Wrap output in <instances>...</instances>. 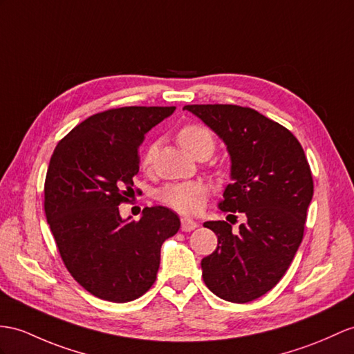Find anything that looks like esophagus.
<instances>
[{
  "label": "esophagus",
  "mask_w": 354,
  "mask_h": 354,
  "mask_svg": "<svg viewBox=\"0 0 354 354\" xmlns=\"http://www.w3.org/2000/svg\"><path fill=\"white\" fill-rule=\"evenodd\" d=\"M196 227H198V223H196L195 221L189 219V218H182V230H183V231L189 232V231L195 230Z\"/></svg>",
  "instance_id": "34e87169"
}]
</instances>
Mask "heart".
Returning a JSON list of instances; mask_svg holds the SVG:
<instances>
[{"mask_svg":"<svg viewBox=\"0 0 354 354\" xmlns=\"http://www.w3.org/2000/svg\"><path fill=\"white\" fill-rule=\"evenodd\" d=\"M178 142L182 147L194 154L200 149H210L213 151L214 138L209 129L200 124H187L180 129ZM156 154V145L150 144L145 147L141 154V165L149 168ZM210 186L201 180H187V182L169 183L163 186L158 192V200L171 209L183 214H196L204 209V205L209 200Z\"/></svg>","mask_w":354,"mask_h":354,"instance_id":"heart-1","label":"heart"}]
</instances>
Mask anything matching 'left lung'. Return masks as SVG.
Masks as SVG:
<instances>
[{
	"instance_id": "8db88e82",
	"label": "left lung",
	"mask_w": 354,
	"mask_h": 354,
	"mask_svg": "<svg viewBox=\"0 0 354 354\" xmlns=\"http://www.w3.org/2000/svg\"><path fill=\"white\" fill-rule=\"evenodd\" d=\"M227 145L231 183L222 212L245 213L239 232L225 221L204 222L218 248L201 261L205 286L218 297L246 304L286 274L304 239L314 183L305 151L288 129L251 108L186 105Z\"/></svg>"
}]
</instances>
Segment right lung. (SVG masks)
<instances>
[{
	"mask_svg": "<svg viewBox=\"0 0 354 354\" xmlns=\"http://www.w3.org/2000/svg\"><path fill=\"white\" fill-rule=\"evenodd\" d=\"M176 106H124L94 114L54 150L45 180V213L75 281L93 296L124 304L156 281L160 246L180 228L167 207H145L140 221L120 216L133 192L140 145Z\"/></svg>",
	"mask_w": 354,
	"mask_h": 354,
	"instance_id": "1",
	"label": "right lung"
}]
</instances>
